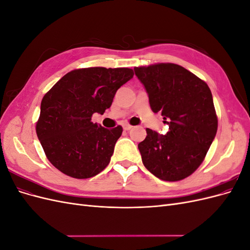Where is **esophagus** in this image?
Segmentation results:
<instances>
[{"label": "esophagus", "mask_w": 250, "mask_h": 250, "mask_svg": "<svg viewBox=\"0 0 250 250\" xmlns=\"http://www.w3.org/2000/svg\"><path fill=\"white\" fill-rule=\"evenodd\" d=\"M131 128H132V126L129 125V124H123V129L124 130H130Z\"/></svg>", "instance_id": "obj_1"}]
</instances>
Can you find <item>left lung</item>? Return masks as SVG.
Masks as SVG:
<instances>
[{
  "label": "left lung",
  "mask_w": 250,
  "mask_h": 250,
  "mask_svg": "<svg viewBox=\"0 0 250 250\" xmlns=\"http://www.w3.org/2000/svg\"><path fill=\"white\" fill-rule=\"evenodd\" d=\"M151 109L161 112L169 131L160 135L147 128L139 144L148 171L166 181L190 176L206 158L218 128L213 96L202 79L181 65L162 62L135 66Z\"/></svg>",
  "instance_id": "1"
}]
</instances>
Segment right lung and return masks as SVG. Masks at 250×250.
<instances>
[{
    "label": "right lung",
    "mask_w": 250,
    "mask_h": 250,
    "mask_svg": "<svg viewBox=\"0 0 250 250\" xmlns=\"http://www.w3.org/2000/svg\"><path fill=\"white\" fill-rule=\"evenodd\" d=\"M132 69L102 66L65 74L43 96L36 134L49 162L73 178H90L107 167L122 126L106 129L92 122L110 107Z\"/></svg>",
    "instance_id": "right-lung-1"
}]
</instances>
